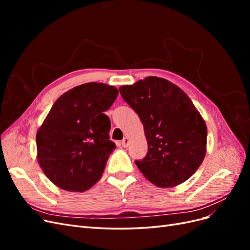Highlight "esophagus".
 <instances>
[{
    "label": "esophagus",
    "instance_id": "obj_1",
    "mask_svg": "<svg viewBox=\"0 0 250 250\" xmlns=\"http://www.w3.org/2000/svg\"><path fill=\"white\" fill-rule=\"evenodd\" d=\"M121 144H122V146L123 147H128V145H129V139H128L127 137H125L124 139H123V141H122V143H121Z\"/></svg>",
    "mask_w": 250,
    "mask_h": 250
}]
</instances>
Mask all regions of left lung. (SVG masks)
<instances>
[{"instance_id":"left-lung-1","label":"left lung","mask_w":250,"mask_h":250,"mask_svg":"<svg viewBox=\"0 0 250 250\" xmlns=\"http://www.w3.org/2000/svg\"><path fill=\"white\" fill-rule=\"evenodd\" d=\"M119 90L144 125L148 152L135 161L143 175L160 188L185 183L207 153L208 128L190 98L169 80L153 76Z\"/></svg>"}]
</instances>
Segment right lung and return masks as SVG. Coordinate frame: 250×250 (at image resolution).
I'll return each mask as SVG.
<instances>
[{
	"label": "right lung",
	"instance_id": "obj_1",
	"mask_svg": "<svg viewBox=\"0 0 250 250\" xmlns=\"http://www.w3.org/2000/svg\"><path fill=\"white\" fill-rule=\"evenodd\" d=\"M119 90L89 82L60 96L36 133L37 162L56 187L84 192L99 181L109 154L110 120L105 115Z\"/></svg>",
	"mask_w": 250,
	"mask_h": 250
}]
</instances>
